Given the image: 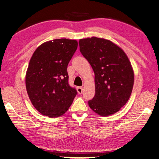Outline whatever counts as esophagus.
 <instances>
[{"instance_id":"34e87169","label":"esophagus","mask_w":159,"mask_h":159,"mask_svg":"<svg viewBox=\"0 0 159 159\" xmlns=\"http://www.w3.org/2000/svg\"><path fill=\"white\" fill-rule=\"evenodd\" d=\"M77 91L78 93H79V94H82L83 93V88L80 87V86H79V87H77Z\"/></svg>"}]
</instances>
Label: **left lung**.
Listing matches in <instances>:
<instances>
[{"instance_id":"1","label":"left lung","mask_w":159,"mask_h":159,"mask_svg":"<svg viewBox=\"0 0 159 159\" xmlns=\"http://www.w3.org/2000/svg\"><path fill=\"white\" fill-rule=\"evenodd\" d=\"M79 47L95 73V95L89 107L103 116L115 114L133 90L134 73L127 55L114 43L97 37L80 39Z\"/></svg>"}]
</instances>
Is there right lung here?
<instances>
[{
  "instance_id": "add662e5",
  "label": "right lung",
  "mask_w": 159,
  "mask_h": 159,
  "mask_svg": "<svg viewBox=\"0 0 159 159\" xmlns=\"http://www.w3.org/2000/svg\"><path fill=\"white\" fill-rule=\"evenodd\" d=\"M76 40L55 39L35 50L26 74V88L34 107L52 118L63 115L77 91L69 84L67 66L76 52Z\"/></svg>"
}]
</instances>
